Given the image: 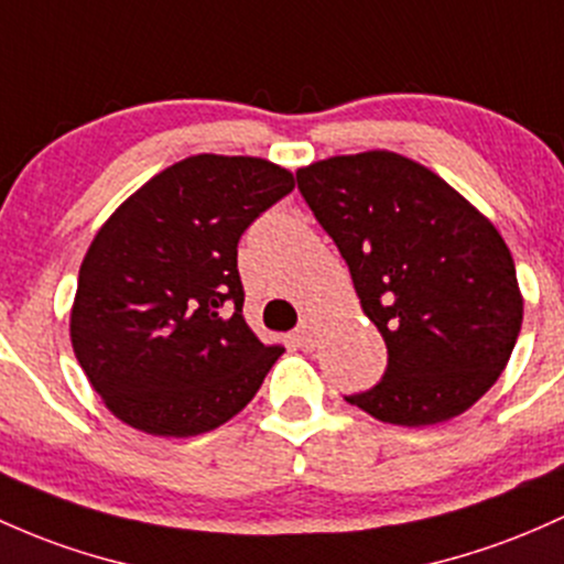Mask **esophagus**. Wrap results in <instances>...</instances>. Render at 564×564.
Instances as JSON below:
<instances>
[{
	"instance_id": "34e87169",
	"label": "esophagus",
	"mask_w": 564,
	"mask_h": 564,
	"mask_svg": "<svg viewBox=\"0 0 564 564\" xmlns=\"http://www.w3.org/2000/svg\"><path fill=\"white\" fill-rule=\"evenodd\" d=\"M292 339H294L296 345H300L302 350H313L315 348V339H318V329H315L313 321L307 318V321H302L300 326H296L294 334H292Z\"/></svg>"
}]
</instances>
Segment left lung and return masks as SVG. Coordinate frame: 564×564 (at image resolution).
<instances>
[{"instance_id":"8db88e82","label":"left lung","mask_w":564,"mask_h":564,"mask_svg":"<svg viewBox=\"0 0 564 564\" xmlns=\"http://www.w3.org/2000/svg\"><path fill=\"white\" fill-rule=\"evenodd\" d=\"M296 187L388 348L382 380L345 399L395 425L444 423L476 404L522 326L500 232L444 178L393 152L321 160L296 171Z\"/></svg>"}]
</instances>
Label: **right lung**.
I'll use <instances>...</instances> for the list:
<instances>
[{"label":"right lung","mask_w":564,"mask_h":564,"mask_svg":"<svg viewBox=\"0 0 564 564\" xmlns=\"http://www.w3.org/2000/svg\"><path fill=\"white\" fill-rule=\"evenodd\" d=\"M292 189V173L268 160L195 154L98 230L79 268L72 345L122 423L197 436L257 395L283 348L243 321L238 243Z\"/></svg>","instance_id":"obj_1"}]
</instances>
